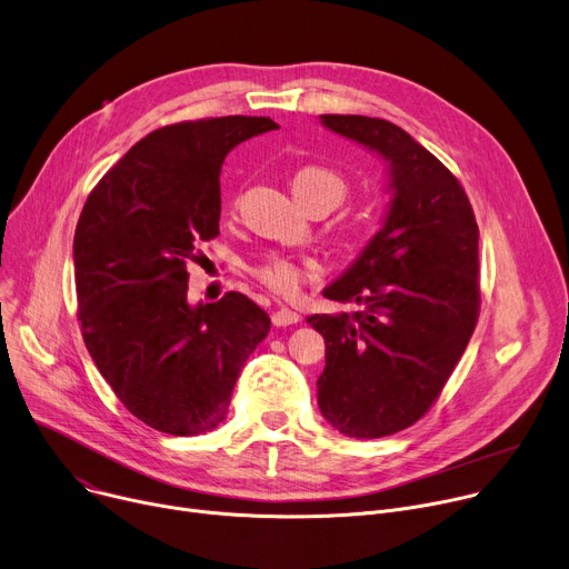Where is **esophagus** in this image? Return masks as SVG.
<instances>
[{
  "instance_id": "obj_1",
  "label": "esophagus",
  "mask_w": 569,
  "mask_h": 569,
  "mask_svg": "<svg viewBox=\"0 0 569 569\" xmlns=\"http://www.w3.org/2000/svg\"><path fill=\"white\" fill-rule=\"evenodd\" d=\"M272 322L277 327H288V325H297L299 322V313L297 311H290V309H279L274 316H272Z\"/></svg>"
}]
</instances>
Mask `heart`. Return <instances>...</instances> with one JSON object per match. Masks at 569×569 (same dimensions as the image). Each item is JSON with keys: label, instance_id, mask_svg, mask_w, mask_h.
Masks as SVG:
<instances>
[{"label": "heart", "instance_id": "heart-1", "mask_svg": "<svg viewBox=\"0 0 569 569\" xmlns=\"http://www.w3.org/2000/svg\"><path fill=\"white\" fill-rule=\"evenodd\" d=\"M290 189L295 199H311V197H327L336 206L346 197V180L336 171L325 167H305L290 178ZM320 264L313 258H290L272 253L253 268V274L274 292L283 297H292L299 292L301 283L307 279L318 277Z\"/></svg>", "mask_w": 569, "mask_h": 569}]
</instances>
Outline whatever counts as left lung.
Returning <instances> with one entry per match:
<instances>
[{
	"mask_svg": "<svg viewBox=\"0 0 569 569\" xmlns=\"http://www.w3.org/2000/svg\"><path fill=\"white\" fill-rule=\"evenodd\" d=\"M320 123L387 164V212L322 295L361 311L307 322L327 352L318 407L340 435L377 439L416 423L467 350L478 318V223L462 184L402 128L322 113Z\"/></svg>",
	"mask_w": 569,
	"mask_h": 569,
	"instance_id": "8db88e82",
	"label": "left lung"
}]
</instances>
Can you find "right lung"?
<instances>
[{"label": "right lung", "instance_id": "obj_1", "mask_svg": "<svg viewBox=\"0 0 569 569\" xmlns=\"http://www.w3.org/2000/svg\"><path fill=\"white\" fill-rule=\"evenodd\" d=\"M268 117L160 128L89 194L72 240L87 350L139 421L176 437L214 430L272 320L242 295L189 305L187 264L219 236V173Z\"/></svg>", "mask_w": 569, "mask_h": 569}]
</instances>
